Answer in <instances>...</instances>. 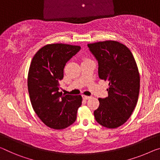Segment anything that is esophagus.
Instances as JSON below:
<instances>
[{
	"mask_svg": "<svg viewBox=\"0 0 160 160\" xmlns=\"http://www.w3.org/2000/svg\"><path fill=\"white\" fill-rule=\"evenodd\" d=\"M82 98L83 99L85 100H87L88 99H90L91 97H89V96H86V95H82Z\"/></svg>",
	"mask_w": 160,
	"mask_h": 160,
	"instance_id": "34e87169",
	"label": "esophagus"
}]
</instances>
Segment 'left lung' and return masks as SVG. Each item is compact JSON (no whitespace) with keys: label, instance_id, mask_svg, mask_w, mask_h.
<instances>
[{"label":"left lung","instance_id":"left-lung-1","mask_svg":"<svg viewBox=\"0 0 160 160\" xmlns=\"http://www.w3.org/2000/svg\"><path fill=\"white\" fill-rule=\"evenodd\" d=\"M87 46L98 61L99 77L109 82L108 97L99 99L95 119L107 128H117L127 121L138 101L140 78L136 61L129 49L117 41Z\"/></svg>","mask_w":160,"mask_h":160}]
</instances>
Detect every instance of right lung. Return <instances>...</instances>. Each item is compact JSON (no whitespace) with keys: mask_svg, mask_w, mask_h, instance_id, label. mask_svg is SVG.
I'll use <instances>...</instances> for the list:
<instances>
[{"mask_svg":"<svg viewBox=\"0 0 160 160\" xmlns=\"http://www.w3.org/2000/svg\"><path fill=\"white\" fill-rule=\"evenodd\" d=\"M78 46L48 44L36 52L31 61L28 76V89L36 114L46 126L63 129L77 119L82 105L81 95L59 92L66 63L80 51Z\"/></svg>","mask_w":160,"mask_h":160,"instance_id":"1","label":"right lung"}]
</instances>
